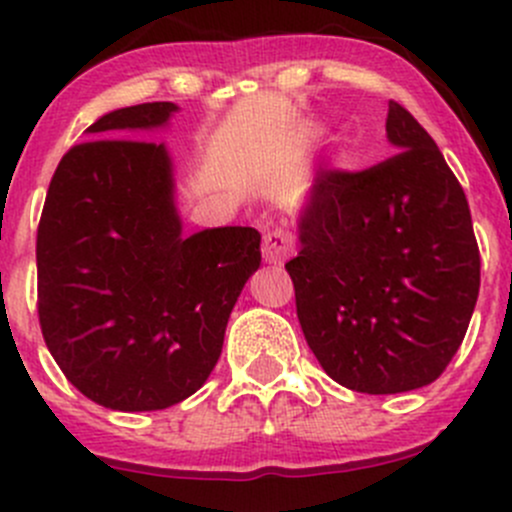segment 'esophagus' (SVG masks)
Listing matches in <instances>:
<instances>
[{
  "label": "esophagus",
  "mask_w": 512,
  "mask_h": 512,
  "mask_svg": "<svg viewBox=\"0 0 512 512\" xmlns=\"http://www.w3.org/2000/svg\"><path fill=\"white\" fill-rule=\"evenodd\" d=\"M292 247V235L282 230V227L265 232V237H262V257L270 265H282L292 255Z\"/></svg>",
  "instance_id": "obj_1"
}]
</instances>
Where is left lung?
Here are the masks:
<instances>
[{
  "instance_id": "obj_1",
  "label": "left lung",
  "mask_w": 512,
  "mask_h": 512,
  "mask_svg": "<svg viewBox=\"0 0 512 512\" xmlns=\"http://www.w3.org/2000/svg\"><path fill=\"white\" fill-rule=\"evenodd\" d=\"M396 156L319 170L287 262L304 339L337 384L401 394L446 371L480 289L461 183L421 123L389 103Z\"/></svg>"
}]
</instances>
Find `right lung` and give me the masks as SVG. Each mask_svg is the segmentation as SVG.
Returning a JSON list of instances; mask_svg holds the SVG:
<instances>
[{"mask_svg": "<svg viewBox=\"0 0 512 512\" xmlns=\"http://www.w3.org/2000/svg\"><path fill=\"white\" fill-rule=\"evenodd\" d=\"M170 101L118 108L89 126L49 183L36 230L39 324L66 379L116 411H158L205 384L227 319L260 267L255 227L183 237L163 143Z\"/></svg>", "mask_w": 512, "mask_h": 512, "instance_id": "right-lung-1", "label": "right lung"}]
</instances>
